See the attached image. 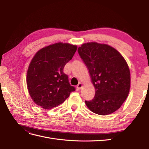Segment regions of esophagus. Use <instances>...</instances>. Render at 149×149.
Here are the masks:
<instances>
[{
	"mask_svg": "<svg viewBox=\"0 0 149 149\" xmlns=\"http://www.w3.org/2000/svg\"><path fill=\"white\" fill-rule=\"evenodd\" d=\"M76 88L78 89H81L83 88V84L81 83H79L77 86H76Z\"/></svg>",
	"mask_w": 149,
	"mask_h": 149,
	"instance_id": "34e87169",
	"label": "esophagus"
}]
</instances>
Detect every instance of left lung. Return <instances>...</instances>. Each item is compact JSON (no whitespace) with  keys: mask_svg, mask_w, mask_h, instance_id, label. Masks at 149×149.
Returning a JSON list of instances; mask_svg holds the SVG:
<instances>
[{"mask_svg":"<svg viewBox=\"0 0 149 149\" xmlns=\"http://www.w3.org/2000/svg\"><path fill=\"white\" fill-rule=\"evenodd\" d=\"M78 52L95 88V96L91 101H86V105L99 115L113 113L121 107L130 91V73L127 62L116 49L107 44L83 43Z\"/></svg>","mask_w":149,"mask_h":149,"instance_id":"obj_1","label":"left lung"}]
</instances>
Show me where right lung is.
Here are the masks:
<instances>
[{
	"instance_id": "right-lung-1",
	"label": "right lung",
	"mask_w": 149,
	"mask_h": 149,
	"mask_svg": "<svg viewBox=\"0 0 149 149\" xmlns=\"http://www.w3.org/2000/svg\"><path fill=\"white\" fill-rule=\"evenodd\" d=\"M77 49L76 45L58 42L35 53L26 73V86L35 104L49 109L63 102L74 88L68 82L63 68Z\"/></svg>"
}]
</instances>
